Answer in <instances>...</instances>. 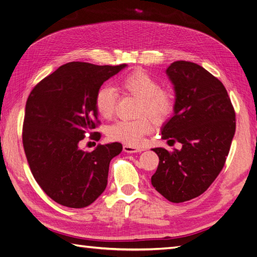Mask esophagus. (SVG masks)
<instances>
[{"instance_id":"34e87169","label":"esophagus","mask_w":257,"mask_h":257,"mask_svg":"<svg viewBox=\"0 0 257 257\" xmlns=\"http://www.w3.org/2000/svg\"><path fill=\"white\" fill-rule=\"evenodd\" d=\"M144 149L142 148H136L133 146H130V145H124L123 146V151L126 152V153H137V152H142Z\"/></svg>"}]
</instances>
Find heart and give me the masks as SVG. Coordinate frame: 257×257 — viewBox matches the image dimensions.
<instances>
[{"label":"heart","instance_id":"b5f03b06","mask_svg":"<svg viewBox=\"0 0 257 257\" xmlns=\"http://www.w3.org/2000/svg\"><path fill=\"white\" fill-rule=\"evenodd\" d=\"M120 89L139 99L138 113L148 114L152 119H166L174 109V96L167 90L161 89L160 82L143 71L126 75L119 82ZM118 94L110 85L100 87L94 98L95 109L104 119H109L114 112ZM152 131V122L147 116L137 120H120L108 128V137L111 141L130 146L143 143L144 136Z\"/></svg>","mask_w":257,"mask_h":257}]
</instances>
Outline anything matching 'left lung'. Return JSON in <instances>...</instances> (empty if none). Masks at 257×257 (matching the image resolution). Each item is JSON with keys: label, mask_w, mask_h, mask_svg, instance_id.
<instances>
[{"label": "left lung", "mask_w": 257, "mask_h": 257, "mask_svg": "<svg viewBox=\"0 0 257 257\" xmlns=\"http://www.w3.org/2000/svg\"><path fill=\"white\" fill-rule=\"evenodd\" d=\"M166 75L175 105L162 138L182 147L152 149L160 162L151 183L169 201L183 203L203 194L222 170L235 135V110L223 83L200 65L177 61Z\"/></svg>", "instance_id": "8db88e82"}]
</instances>
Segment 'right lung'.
Returning <instances> with one entry per match:
<instances>
[{
	"instance_id": "add662e5",
	"label": "right lung",
	"mask_w": 257,
	"mask_h": 257,
	"mask_svg": "<svg viewBox=\"0 0 257 257\" xmlns=\"http://www.w3.org/2000/svg\"><path fill=\"white\" fill-rule=\"evenodd\" d=\"M126 64L94 65L69 62L37 83L26 104L22 143L36 182L56 203L84 208L102 194L110 161L122 145H97L84 152L79 142L98 141L94 98L102 84Z\"/></svg>"
}]
</instances>
